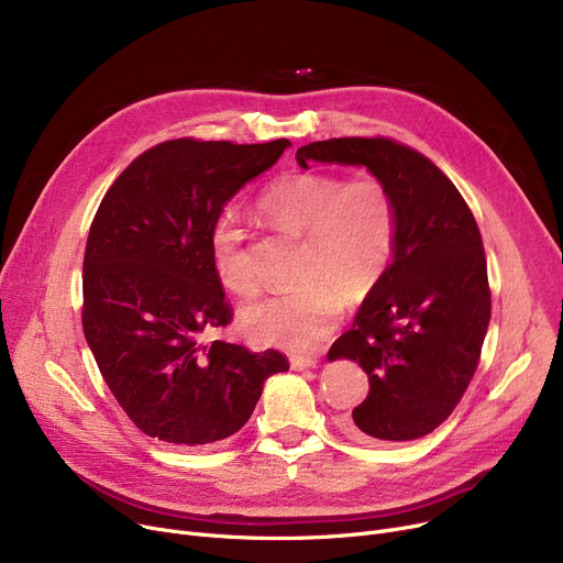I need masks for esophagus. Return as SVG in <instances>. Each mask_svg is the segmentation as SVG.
Masks as SVG:
<instances>
[{
	"instance_id": "34e87169",
	"label": "esophagus",
	"mask_w": 563,
	"mask_h": 563,
	"mask_svg": "<svg viewBox=\"0 0 563 563\" xmlns=\"http://www.w3.org/2000/svg\"><path fill=\"white\" fill-rule=\"evenodd\" d=\"M289 365H291V369L303 372V369L317 367V358H312V356H291V358H289Z\"/></svg>"
}]
</instances>
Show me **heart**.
Masks as SVG:
<instances>
[{"label":"heart","mask_w":563,"mask_h":563,"mask_svg":"<svg viewBox=\"0 0 563 563\" xmlns=\"http://www.w3.org/2000/svg\"><path fill=\"white\" fill-rule=\"evenodd\" d=\"M260 214L303 236L299 289L274 294L242 314L253 344L310 351L327 340L344 303H363L386 276L397 244V202L376 175L344 180L321 170H289L266 187ZM210 255L221 285L253 299L257 278L246 251V232L221 214L210 232Z\"/></svg>","instance_id":"1"}]
</instances>
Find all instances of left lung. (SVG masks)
<instances>
[{
    "label": "left lung",
    "instance_id": "1",
    "mask_svg": "<svg viewBox=\"0 0 563 563\" xmlns=\"http://www.w3.org/2000/svg\"><path fill=\"white\" fill-rule=\"evenodd\" d=\"M297 159L367 166L395 196V257L329 361H356L369 378L346 433L422 438L452 416L482 358L490 287L479 225L450 177L395 139L314 141Z\"/></svg>",
    "mask_w": 563,
    "mask_h": 563
}]
</instances>
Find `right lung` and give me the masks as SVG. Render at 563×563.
Returning a JSON list of instances; mask_svg holds the SVG:
<instances>
[{"label": "right lung", "instance_id": "add662e5", "mask_svg": "<svg viewBox=\"0 0 563 563\" xmlns=\"http://www.w3.org/2000/svg\"><path fill=\"white\" fill-rule=\"evenodd\" d=\"M287 145L162 141L98 207L84 251V338L145 435L191 448L223 440L249 422L264 380L289 369L276 349L202 340L232 321L210 255L212 225Z\"/></svg>", "mask_w": 563, "mask_h": 563}]
</instances>
